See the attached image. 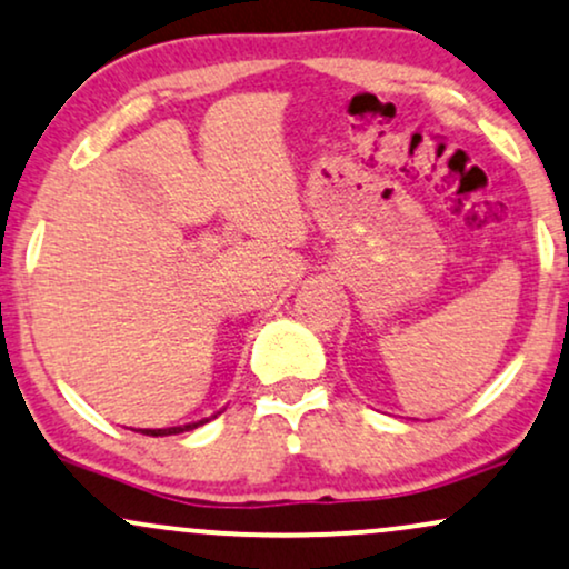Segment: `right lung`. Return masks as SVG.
Segmentation results:
<instances>
[{
  "label": "right lung",
  "instance_id": "add662e5",
  "mask_svg": "<svg viewBox=\"0 0 569 569\" xmlns=\"http://www.w3.org/2000/svg\"><path fill=\"white\" fill-rule=\"evenodd\" d=\"M204 420H199V423H189V426H172V429H146L140 433H146V437H170V433H183L189 429H197V426H202Z\"/></svg>",
  "mask_w": 569,
  "mask_h": 569
}]
</instances>
